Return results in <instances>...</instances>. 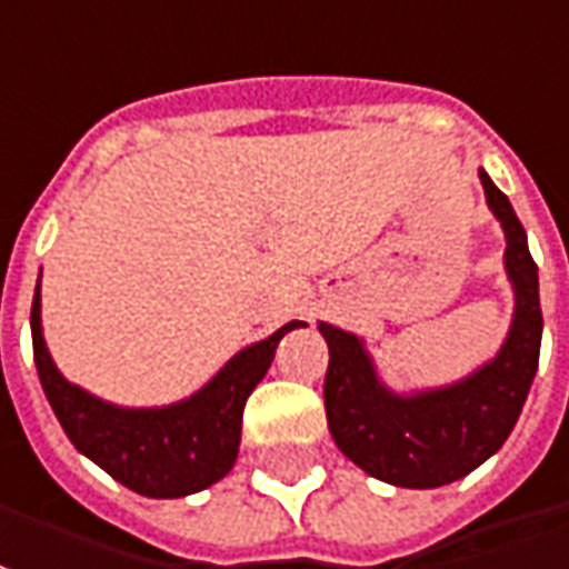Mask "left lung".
Listing matches in <instances>:
<instances>
[{
	"label": "left lung",
	"mask_w": 569,
	"mask_h": 569,
	"mask_svg": "<svg viewBox=\"0 0 569 569\" xmlns=\"http://www.w3.org/2000/svg\"><path fill=\"white\" fill-rule=\"evenodd\" d=\"M480 186L505 232V276L515 291L511 325L492 359L452 383L399 393L381 378L362 337L319 322L331 356L325 375L331 437L352 465L393 487H446L496 456L539 368V269L515 207L487 170H480Z\"/></svg>",
	"instance_id": "left-lung-1"
}]
</instances>
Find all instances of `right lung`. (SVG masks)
Returning a JSON list of instances; mask_svg holds the SVG:
<instances>
[{
	"label": "right lung",
	"instance_id": "obj_1",
	"mask_svg": "<svg viewBox=\"0 0 569 569\" xmlns=\"http://www.w3.org/2000/svg\"><path fill=\"white\" fill-rule=\"evenodd\" d=\"M42 278V269H39ZM303 322L238 350L201 390L170 406H117L70 383L46 347L42 297L33 293L30 335L39 383L77 452L96 461L132 492L148 499H182L219 483L232 471L241 446V415L253 387L266 378L281 337Z\"/></svg>",
	"mask_w": 569,
	"mask_h": 569
}]
</instances>
